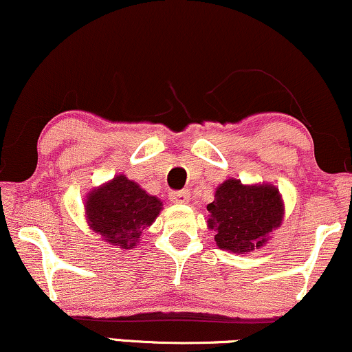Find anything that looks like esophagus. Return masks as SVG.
Masks as SVG:
<instances>
[{"instance_id": "obj_1", "label": "esophagus", "mask_w": 352, "mask_h": 352, "mask_svg": "<svg viewBox=\"0 0 352 352\" xmlns=\"http://www.w3.org/2000/svg\"><path fill=\"white\" fill-rule=\"evenodd\" d=\"M170 201L177 204H185L190 201V191L188 190H179V191H170Z\"/></svg>"}]
</instances>
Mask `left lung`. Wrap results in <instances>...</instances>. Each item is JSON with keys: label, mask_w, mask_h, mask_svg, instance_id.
I'll list each match as a JSON object with an SVG mask.
<instances>
[{"label": "left lung", "mask_w": 352, "mask_h": 352, "mask_svg": "<svg viewBox=\"0 0 352 352\" xmlns=\"http://www.w3.org/2000/svg\"><path fill=\"white\" fill-rule=\"evenodd\" d=\"M208 228L216 232L217 247L234 253L263 247L271 230L283 221V201L271 185H242L226 180L208 204Z\"/></svg>", "instance_id": "8db88e82"}]
</instances>
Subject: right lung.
I'll return each mask as SVG.
<instances>
[{
  "label": "right lung",
  "mask_w": 352,
  "mask_h": 352,
  "mask_svg": "<svg viewBox=\"0 0 352 352\" xmlns=\"http://www.w3.org/2000/svg\"><path fill=\"white\" fill-rule=\"evenodd\" d=\"M162 203L124 175L89 193L87 219L92 230L120 248L136 247L143 230L154 222Z\"/></svg>",
  "instance_id": "1"
}]
</instances>
